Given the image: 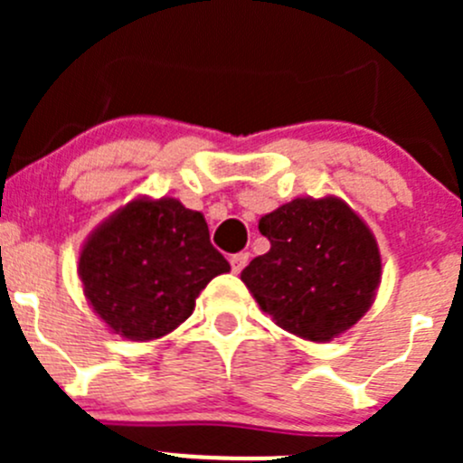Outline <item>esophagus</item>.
<instances>
[{
    "instance_id": "esophagus-1",
    "label": "esophagus",
    "mask_w": 463,
    "mask_h": 463,
    "mask_svg": "<svg viewBox=\"0 0 463 463\" xmlns=\"http://www.w3.org/2000/svg\"><path fill=\"white\" fill-rule=\"evenodd\" d=\"M249 264V253H235L231 258V269H232V273H240L241 269H244V266Z\"/></svg>"
}]
</instances>
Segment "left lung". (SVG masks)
<instances>
[{"label": "left lung", "instance_id": "1", "mask_svg": "<svg viewBox=\"0 0 463 463\" xmlns=\"http://www.w3.org/2000/svg\"><path fill=\"white\" fill-rule=\"evenodd\" d=\"M270 241L241 282L278 326L314 343L352 329L376 298L374 232L338 197H298L260 219Z\"/></svg>", "mask_w": 463, "mask_h": 463}]
</instances>
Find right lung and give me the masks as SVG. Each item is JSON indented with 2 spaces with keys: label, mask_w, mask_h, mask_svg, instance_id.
Listing matches in <instances>:
<instances>
[{
  "label": "right lung",
  "mask_w": 463,
  "mask_h": 463,
  "mask_svg": "<svg viewBox=\"0 0 463 463\" xmlns=\"http://www.w3.org/2000/svg\"><path fill=\"white\" fill-rule=\"evenodd\" d=\"M228 270L203 214L172 197L132 199L87 237L78 260L93 314L134 343L175 331L205 284Z\"/></svg>",
  "instance_id": "add662e5"
}]
</instances>
